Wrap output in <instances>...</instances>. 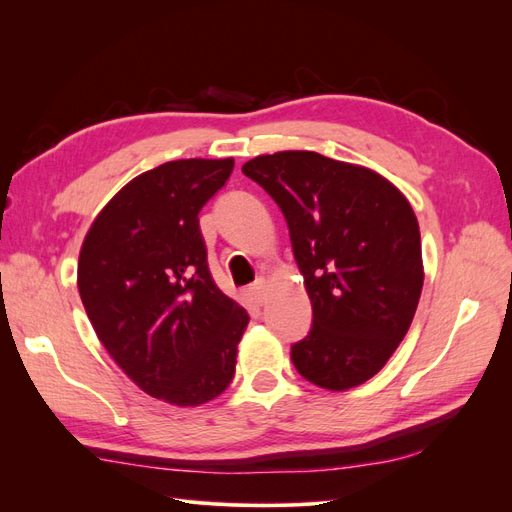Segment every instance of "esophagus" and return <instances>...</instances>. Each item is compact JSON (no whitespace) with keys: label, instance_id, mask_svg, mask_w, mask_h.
I'll list each match as a JSON object with an SVG mask.
<instances>
[{"label":"esophagus","instance_id":"1","mask_svg":"<svg viewBox=\"0 0 512 512\" xmlns=\"http://www.w3.org/2000/svg\"><path fill=\"white\" fill-rule=\"evenodd\" d=\"M267 288H269V282L265 280V277H258V280L254 282V286H252L254 297H256V301L260 305H265V301H267Z\"/></svg>","mask_w":512,"mask_h":512}]
</instances>
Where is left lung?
<instances>
[{
    "label": "left lung",
    "instance_id": "1",
    "mask_svg": "<svg viewBox=\"0 0 512 512\" xmlns=\"http://www.w3.org/2000/svg\"><path fill=\"white\" fill-rule=\"evenodd\" d=\"M241 170L282 209L312 301L294 367L327 391L374 378L406 337L425 280L408 198L376 170L316 151H277Z\"/></svg>",
    "mask_w": 512,
    "mask_h": 512
}]
</instances>
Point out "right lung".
I'll return each instance as SVG.
<instances>
[{
    "instance_id": "right-lung-1",
    "label": "right lung",
    "mask_w": 512,
    "mask_h": 512,
    "mask_svg": "<svg viewBox=\"0 0 512 512\" xmlns=\"http://www.w3.org/2000/svg\"><path fill=\"white\" fill-rule=\"evenodd\" d=\"M235 160H175L108 200L79 254L85 312L138 389L194 408L235 378L245 309L213 282L198 213Z\"/></svg>"
}]
</instances>
